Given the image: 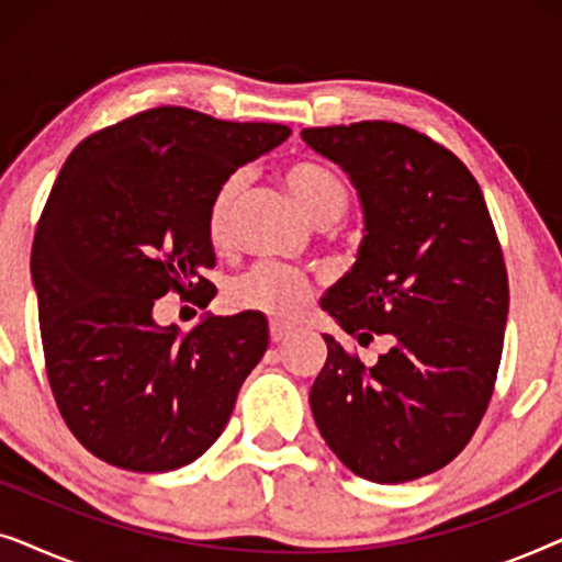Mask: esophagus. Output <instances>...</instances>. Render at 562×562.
Returning a JSON list of instances; mask_svg holds the SVG:
<instances>
[{
    "label": "esophagus",
    "mask_w": 562,
    "mask_h": 562,
    "mask_svg": "<svg viewBox=\"0 0 562 562\" xmlns=\"http://www.w3.org/2000/svg\"><path fill=\"white\" fill-rule=\"evenodd\" d=\"M291 335L289 325H281V322H271V340L273 342H283Z\"/></svg>",
    "instance_id": "obj_1"
}]
</instances>
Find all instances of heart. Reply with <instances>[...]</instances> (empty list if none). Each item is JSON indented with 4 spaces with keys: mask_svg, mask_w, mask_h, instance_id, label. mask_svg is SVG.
<instances>
[{
    "mask_svg": "<svg viewBox=\"0 0 562 562\" xmlns=\"http://www.w3.org/2000/svg\"><path fill=\"white\" fill-rule=\"evenodd\" d=\"M283 181L294 191L306 214L327 227L348 217L352 191L348 181L319 158H296L283 166ZM248 187V171H233L220 181L206 206V237L212 245H225L233 233L235 206ZM314 294V283L304 271L281 263H256L229 281L227 302L235 310L260 312L276 319H291L304 310Z\"/></svg>",
    "mask_w": 562,
    "mask_h": 562,
    "instance_id": "heart-1",
    "label": "heart"
}]
</instances>
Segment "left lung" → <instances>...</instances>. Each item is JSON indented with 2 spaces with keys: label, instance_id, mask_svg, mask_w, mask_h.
Returning a JSON list of instances; mask_svg holds the SVG:
<instances>
[{
  "label": "left lung",
  "instance_id": "left-lung-1",
  "mask_svg": "<svg viewBox=\"0 0 562 562\" xmlns=\"http://www.w3.org/2000/svg\"><path fill=\"white\" fill-rule=\"evenodd\" d=\"M302 137L350 173L366 212L356 266L322 310L363 348L391 340L366 368L325 335L314 422L360 479H422L471 442L494 396L509 314L494 220L463 160L419 130L366 120Z\"/></svg>",
  "mask_w": 562,
  "mask_h": 562
}]
</instances>
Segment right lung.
<instances>
[{
  "label": "right lung",
  "mask_w": 562,
  "mask_h": 562,
  "mask_svg": "<svg viewBox=\"0 0 562 562\" xmlns=\"http://www.w3.org/2000/svg\"><path fill=\"white\" fill-rule=\"evenodd\" d=\"M276 122L153 106L97 130L66 158L33 240L45 373L60 417L104 463L189 465L225 429L268 348L256 312L158 327L168 291L206 310V206L220 181L286 140Z\"/></svg>",
  "instance_id": "obj_1"
}]
</instances>
